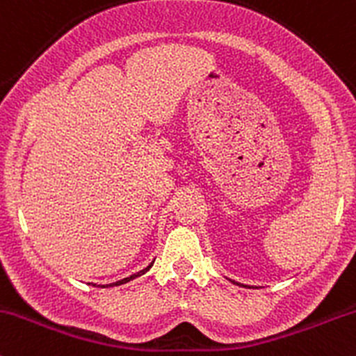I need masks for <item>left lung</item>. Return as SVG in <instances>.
<instances>
[{
	"instance_id": "obj_1",
	"label": "left lung",
	"mask_w": 356,
	"mask_h": 356,
	"mask_svg": "<svg viewBox=\"0 0 356 356\" xmlns=\"http://www.w3.org/2000/svg\"><path fill=\"white\" fill-rule=\"evenodd\" d=\"M240 286H243V284H240Z\"/></svg>"
}]
</instances>
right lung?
I'll use <instances>...</instances> for the list:
<instances>
[{
    "instance_id": "add662e5",
    "label": "right lung",
    "mask_w": 356,
    "mask_h": 356,
    "mask_svg": "<svg viewBox=\"0 0 356 356\" xmlns=\"http://www.w3.org/2000/svg\"><path fill=\"white\" fill-rule=\"evenodd\" d=\"M151 266H152V262H151V264H149V266H147V267H145V269H142V270H140V273H137V274H131V276H130V277H124V280H120V281H116V283H111V284H106V286H102V284H99V286H101V288H108V286H120V284H124V283H128V281L135 280V277H137V276H142V274H145V273H147V270H149V269H151ZM94 286H96V284H94Z\"/></svg>"
}]
</instances>
